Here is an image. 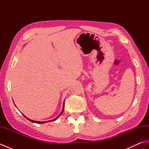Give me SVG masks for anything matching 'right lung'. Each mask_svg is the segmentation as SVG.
Here are the masks:
<instances>
[{"label": "right lung", "instance_id": "obj_1", "mask_svg": "<svg viewBox=\"0 0 149 149\" xmlns=\"http://www.w3.org/2000/svg\"><path fill=\"white\" fill-rule=\"evenodd\" d=\"M64 107H65V101H64V102H63V109H62V111H61V112L60 113V114L59 115L56 117V118H54V119H53V120H49V121H44V122H40V121H34V120H31V119H29V118H28L27 117H26V116H25L24 115H23L25 117H26V118L28 120H29V121H31V122H33V123H46V122H52V121H55L56 120H57V118H58L59 116H60L61 115V114L63 113V111H64Z\"/></svg>", "mask_w": 149, "mask_h": 149}]
</instances>
